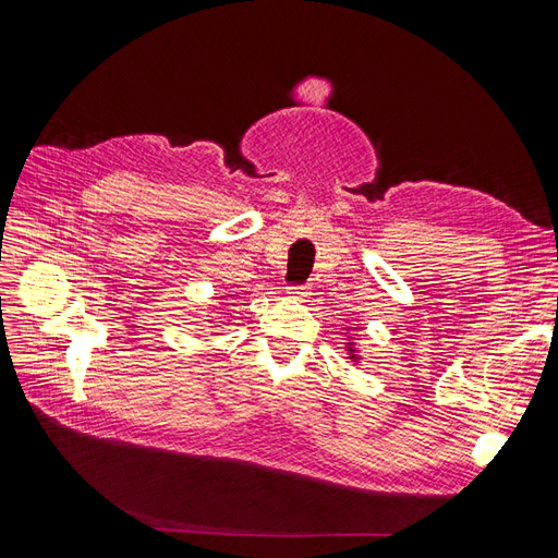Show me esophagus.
I'll list each match as a JSON object with an SVG mask.
<instances>
[{"instance_id":"esophagus-1","label":"esophagus","mask_w":558,"mask_h":558,"mask_svg":"<svg viewBox=\"0 0 558 558\" xmlns=\"http://www.w3.org/2000/svg\"><path fill=\"white\" fill-rule=\"evenodd\" d=\"M286 293L293 298V300H300V302H304L311 293H308V286H302V283H293V286H288L286 288Z\"/></svg>"}]
</instances>
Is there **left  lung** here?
<instances>
[{
    "label": "left lung",
    "instance_id": "8db88e82",
    "mask_svg": "<svg viewBox=\"0 0 558 558\" xmlns=\"http://www.w3.org/2000/svg\"><path fill=\"white\" fill-rule=\"evenodd\" d=\"M350 352H352V350H350Z\"/></svg>",
    "mask_w": 558,
    "mask_h": 558
}]
</instances>
